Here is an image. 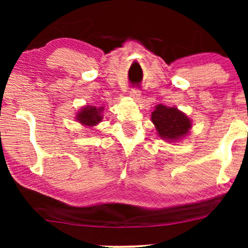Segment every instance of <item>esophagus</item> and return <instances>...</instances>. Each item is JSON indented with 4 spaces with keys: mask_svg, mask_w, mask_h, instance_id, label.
Here are the masks:
<instances>
[{
    "mask_svg": "<svg viewBox=\"0 0 248 248\" xmlns=\"http://www.w3.org/2000/svg\"><path fill=\"white\" fill-rule=\"evenodd\" d=\"M130 96L133 98V99H140L141 97V91L138 89V88H134V89H131Z\"/></svg>",
    "mask_w": 248,
    "mask_h": 248,
    "instance_id": "1",
    "label": "esophagus"
}]
</instances>
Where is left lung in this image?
I'll return each instance as SVG.
<instances>
[{
	"instance_id": "left-lung-1",
	"label": "left lung",
	"mask_w": 248,
	"mask_h": 248,
	"mask_svg": "<svg viewBox=\"0 0 248 248\" xmlns=\"http://www.w3.org/2000/svg\"><path fill=\"white\" fill-rule=\"evenodd\" d=\"M151 115L159 137L166 140H178L192 127L189 118L177 108L158 105Z\"/></svg>"
}]
</instances>
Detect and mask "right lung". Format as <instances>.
Listing matches in <instances>:
<instances>
[{"instance_id":"add662e5","label":"right lung","mask_w":248,"mask_h":248,"mask_svg":"<svg viewBox=\"0 0 248 248\" xmlns=\"http://www.w3.org/2000/svg\"><path fill=\"white\" fill-rule=\"evenodd\" d=\"M103 107H93V106H87L81 109L77 115V121H79L81 124L87 125V126H94V125L101 122L103 115Z\"/></svg>"}]
</instances>
